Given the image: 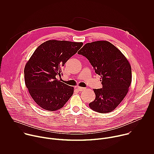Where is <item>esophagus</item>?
<instances>
[{
	"instance_id": "34e87169",
	"label": "esophagus",
	"mask_w": 154,
	"mask_h": 154,
	"mask_svg": "<svg viewBox=\"0 0 154 154\" xmlns=\"http://www.w3.org/2000/svg\"><path fill=\"white\" fill-rule=\"evenodd\" d=\"M77 89H78V90H79V91H83L85 88H83V87L78 86V87H77Z\"/></svg>"
}]
</instances>
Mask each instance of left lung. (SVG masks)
<instances>
[{"label":"left lung","mask_w":154,"mask_h":154,"mask_svg":"<svg viewBox=\"0 0 154 154\" xmlns=\"http://www.w3.org/2000/svg\"><path fill=\"white\" fill-rule=\"evenodd\" d=\"M85 56L100 75L102 88L93 90L95 100L90 103L93 110L107 113L113 111L127 95L131 82V69L124 54L107 41L86 43L78 52Z\"/></svg>","instance_id":"obj_1"}]
</instances>
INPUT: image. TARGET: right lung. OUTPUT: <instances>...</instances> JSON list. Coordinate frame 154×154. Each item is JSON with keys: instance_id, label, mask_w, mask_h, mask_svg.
Wrapping results in <instances>:
<instances>
[{"instance_id": "add662e5", "label": "right lung", "mask_w": 154, "mask_h": 154, "mask_svg": "<svg viewBox=\"0 0 154 154\" xmlns=\"http://www.w3.org/2000/svg\"><path fill=\"white\" fill-rule=\"evenodd\" d=\"M83 46V42L48 40L35 51L24 68V80L36 103L48 111L62 108L74 93V87L60 82L61 68Z\"/></svg>"}]
</instances>
